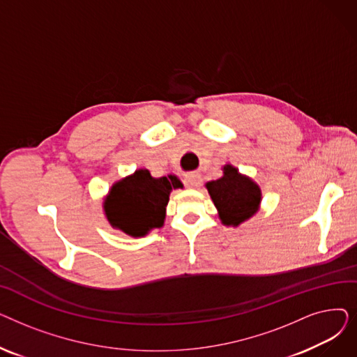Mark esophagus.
I'll return each mask as SVG.
<instances>
[{
	"mask_svg": "<svg viewBox=\"0 0 357 357\" xmlns=\"http://www.w3.org/2000/svg\"><path fill=\"white\" fill-rule=\"evenodd\" d=\"M201 183V176L198 174H190L185 176V185L188 188H197V186Z\"/></svg>",
	"mask_w": 357,
	"mask_h": 357,
	"instance_id": "obj_1",
	"label": "esophagus"
}]
</instances>
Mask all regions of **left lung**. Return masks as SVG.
<instances>
[{"label": "left lung", "mask_w": 357, "mask_h": 357, "mask_svg": "<svg viewBox=\"0 0 357 357\" xmlns=\"http://www.w3.org/2000/svg\"><path fill=\"white\" fill-rule=\"evenodd\" d=\"M207 190L226 226H238L246 221L260 204L259 186L252 179L241 176L231 165L224 166V176L208 182Z\"/></svg>", "instance_id": "8db88e82"}]
</instances>
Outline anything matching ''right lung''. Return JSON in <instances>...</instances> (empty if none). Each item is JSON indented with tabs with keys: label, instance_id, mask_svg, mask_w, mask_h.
Returning <instances> with one entry per match:
<instances>
[{
	"label": "right lung",
	"instance_id": "1",
	"mask_svg": "<svg viewBox=\"0 0 357 357\" xmlns=\"http://www.w3.org/2000/svg\"><path fill=\"white\" fill-rule=\"evenodd\" d=\"M179 186L182 183L175 176L152 178L140 169L112 186L105 201L107 218L130 236H144L163 226L169 194Z\"/></svg>",
	"mask_w": 357,
	"mask_h": 357
}]
</instances>
